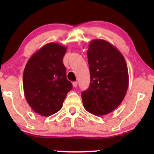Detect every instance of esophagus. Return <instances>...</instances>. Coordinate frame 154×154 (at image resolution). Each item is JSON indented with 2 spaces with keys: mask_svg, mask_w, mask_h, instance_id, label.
<instances>
[{
  "mask_svg": "<svg viewBox=\"0 0 154 154\" xmlns=\"http://www.w3.org/2000/svg\"><path fill=\"white\" fill-rule=\"evenodd\" d=\"M72 85H73V86L74 87V88H76V87L77 86V82H73L72 83Z\"/></svg>",
  "mask_w": 154,
  "mask_h": 154,
  "instance_id": "34e87169",
  "label": "esophagus"
}]
</instances>
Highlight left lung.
I'll use <instances>...</instances> for the list:
<instances>
[{"label":"left lung","instance_id":"obj_1","mask_svg":"<svg viewBox=\"0 0 154 154\" xmlns=\"http://www.w3.org/2000/svg\"><path fill=\"white\" fill-rule=\"evenodd\" d=\"M87 57L90 85L81 94L83 106L94 116H105L125 98L129 85L127 63L122 53L103 39L90 42Z\"/></svg>","mask_w":154,"mask_h":154}]
</instances>
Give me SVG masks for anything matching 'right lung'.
Wrapping results in <instances>:
<instances>
[{"mask_svg": "<svg viewBox=\"0 0 154 154\" xmlns=\"http://www.w3.org/2000/svg\"><path fill=\"white\" fill-rule=\"evenodd\" d=\"M67 47L51 42L29 59L23 74V87L29 106L40 116H50L61 109L72 84L63 63Z\"/></svg>", "mask_w": 154, "mask_h": 154, "instance_id": "right-lung-1", "label": "right lung"}]
</instances>
